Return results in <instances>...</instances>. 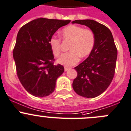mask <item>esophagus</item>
Segmentation results:
<instances>
[{"label":"esophagus","mask_w":131,"mask_h":131,"mask_svg":"<svg viewBox=\"0 0 131 131\" xmlns=\"http://www.w3.org/2000/svg\"><path fill=\"white\" fill-rule=\"evenodd\" d=\"M69 69H70L69 67H64V71H67V70H69Z\"/></svg>","instance_id":"esophagus-1"}]
</instances>
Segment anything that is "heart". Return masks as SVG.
Masks as SVG:
<instances>
[{"label":"heart","instance_id":"obj_1","mask_svg":"<svg viewBox=\"0 0 131 131\" xmlns=\"http://www.w3.org/2000/svg\"><path fill=\"white\" fill-rule=\"evenodd\" d=\"M61 37L64 41H70L68 52L63 53L58 59V63L66 67L78 63L80 57H86L93 51L96 44V35L90 29L75 24H70L61 31ZM52 53L57 57L61 52V40L52 36L48 41Z\"/></svg>","mask_w":131,"mask_h":131}]
</instances>
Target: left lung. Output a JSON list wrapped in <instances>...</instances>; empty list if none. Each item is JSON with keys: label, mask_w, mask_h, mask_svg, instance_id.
I'll return each mask as SVG.
<instances>
[{"label": "left lung", "mask_w": 131, "mask_h": 131, "mask_svg": "<svg viewBox=\"0 0 131 131\" xmlns=\"http://www.w3.org/2000/svg\"><path fill=\"white\" fill-rule=\"evenodd\" d=\"M72 23L85 25L96 35L93 51L83 63L75 67L78 75L72 83L78 95L87 98L100 96L108 87L116 69L117 51L111 30L94 20H75Z\"/></svg>", "instance_id": "1"}]
</instances>
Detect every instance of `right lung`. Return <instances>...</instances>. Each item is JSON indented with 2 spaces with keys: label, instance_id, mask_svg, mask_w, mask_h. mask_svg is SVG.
<instances>
[{
  "label": "right lung",
  "instance_id": "add662e5",
  "mask_svg": "<svg viewBox=\"0 0 131 131\" xmlns=\"http://www.w3.org/2000/svg\"><path fill=\"white\" fill-rule=\"evenodd\" d=\"M70 21L39 18L24 24L18 32L13 51L17 75L26 91L35 97L51 94L56 80L64 72L63 66L54 64L48 41Z\"/></svg>",
  "mask_w": 131,
  "mask_h": 131
}]
</instances>
